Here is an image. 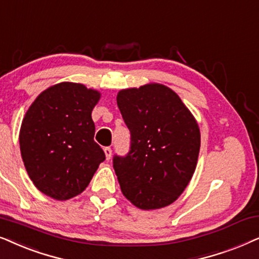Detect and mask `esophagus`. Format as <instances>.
<instances>
[{"mask_svg":"<svg viewBox=\"0 0 259 259\" xmlns=\"http://www.w3.org/2000/svg\"><path fill=\"white\" fill-rule=\"evenodd\" d=\"M104 153H105L106 160H110V158H111V155H112L111 148H110V147H105V148H104Z\"/></svg>","mask_w":259,"mask_h":259,"instance_id":"1","label":"esophagus"}]
</instances>
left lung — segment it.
<instances>
[{"mask_svg":"<svg viewBox=\"0 0 259 259\" xmlns=\"http://www.w3.org/2000/svg\"><path fill=\"white\" fill-rule=\"evenodd\" d=\"M117 105L132 133L129 154L113 157L123 195L144 211L173 204L198 163L195 117L177 92L158 82L120 90Z\"/></svg>","mask_w":259,"mask_h":259,"instance_id":"8db88e82","label":"left lung"}]
</instances>
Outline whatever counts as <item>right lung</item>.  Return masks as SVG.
<instances>
[{"mask_svg":"<svg viewBox=\"0 0 259 259\" xmlns=\"http://www.w3.org/2000/svg\"><path fill=\"white\" fill-rule=\"evenodd\" d=\"M101 92L79 82L52 85L27 110L20 150L30 180L41 193L65 201L88 187L105 154L94 141L92 110Z\"/></svg>","mask_w":259,"mask_h":259,"instance_id":"1","label":"right lung"}]
</instances>
